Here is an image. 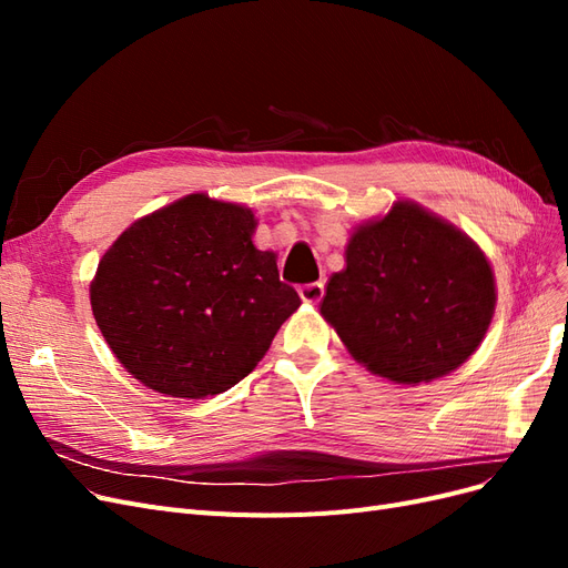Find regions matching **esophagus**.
I'll list each match as a JSON object with an SVG mask.
<instances>
[{"label": "esophagus", "instance_id": "34e87169", "mask_svg": "<svg viewBox=\"0 0 568 568\" xmlns=\"http://www.w3.org/2000/svg\"><path fill=\"white\" fill-rule=\"evenodd\" d=\"M322 296H324V284L322 282H313V284H303L301 286V298L305 303L317 305L322 301Z\"/></svg>", "mask_w": 568, "mask_h": 568}]
</instances>
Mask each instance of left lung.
<instances>
[{
  "mask_svg": "<svg viewBox=\"0 0 568 568\" xmlns=\"http://www.w3.org/2000/svg\"><path fill=\"white\" fill-rule=\"evenodd\" d=\"M320 311L374 374L422 384L457 369L484 341L495 280L467 234L400 201L351 236L346 270L326 284Z\"/></svg>",
  "mask_w": 568,
  "mask_h": 568,
  "instance_id": "left-lung-1",
  "label": "left lung"
}]
</instances>
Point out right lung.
Returning <instances> with one entry per match:
<instances>
[{"mask_svg": "<svg viewBox=\"0 0 568 568\" xmlns=\"http://www.w3.org/2000/svg\"><path fill=\"white\" fill-rule=\"evenodd\" d=\"M248 209L184 196L115 239L90 288L101 334L134 379L205 398L244 379L298 311Z\"/></svg>", "mask_w": 568, "mask_h": 568, "instance_id": "add662e5", "label": "right lung"}]
</instances>
